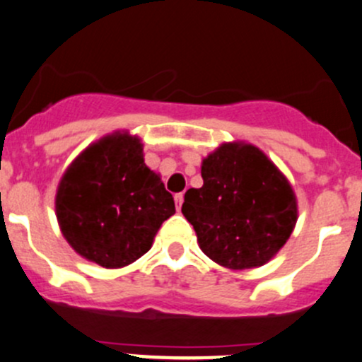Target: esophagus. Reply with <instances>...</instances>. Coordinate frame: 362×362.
Segmentation results:
<instances>
[{"label": "esophagus", "instance_id": "obj_1", "mask_svg": "<svg viewBox=\"0 0 362 362\" xmlns=\"http://www.w3.org/2000/svg\"><path fill=\"white\" fill-rule=\"evenodd\" d=\"M182 200H185V195H182V193H176V195H174V202H176V209H177V211H181Z\"/></svg>", "mask_w": 362, "mask_h": 362}]
</instances>
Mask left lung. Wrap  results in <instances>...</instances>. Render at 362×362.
<instances>
[{"label":"left lung","mask_w":362,"mask_h":362,"mask_svg":"<svg viewBox=\"0 0 362 362\" xmlns=\"http://www.w3.org/2000/svg\"><path fill=\"white\" fill-rule=\"evenodd\" d=\"M202 188L185 193L182 216L202 252L228 269L264 266L297 223V198L285 174L257 146L223 143L202 162Z\"/></svg>","instance_id":"obj_1"}]
</instances>
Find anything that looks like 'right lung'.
<instances>
[{
	"mask_svg": "<svg viewBox=\"0 0 362 362\" xmlns=\"http://www.w3.org/2000/svg\"><path fill=\"white\" fill-rule=\"evenodd\" d=\"M55 211L62 235L81 257L117 269L150 250L176 207L160 176L146 167L138 136L117 131L69 165Z\"/></svg>",
	"mask_w": 362,
	"mask_h": 362,
	"instance_id": "1",
	"label": "right lung"
}]
</instances>
